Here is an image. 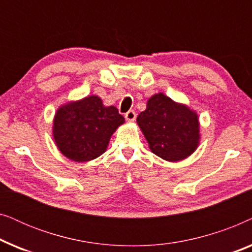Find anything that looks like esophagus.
I'll list each match as a JSON object with an SVG mask.
<instances>
[{
	"label": "esophagus",
	"mask_w": 252,
	"mask_h": 252,
	"mask_svg": "<svg viewBox=\"0 0 252 252\" xmlns=\"http://www.w3.org/2000/svg\"><path fill=\"white\" fill-rule=\"evenodd\" d=\"M135 117H136V115L133 110H129V111H127L125 113V119L127 120V122H134V120H135Z\"/></svg>",
	"instance_id": "1"
}]
</instances>
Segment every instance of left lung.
Returning a JSON list of instances; mask_svg holds the SVG:
<instances>
[{
    "label": "left lung",
    "instance_id": "1",
    "mask_svg": "<svg viewBox=\"0 0 252 252\" xmlns=\"http://www.w3.org/2000/svg\"><path fill=\"white\" fill-rule=\"evenodd\" d=\"M136 122L151 151L165 160H181L197 148V115L161 93L148 101L147 110L137 116Z\"/></svg>",
    "mask_w": 252,
    "mask_h": 252
}]
</instances>
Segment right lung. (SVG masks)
Returning <instances> with one entry per match:
<instances>
[{
	"label": "right lung",
	"instance_id": "1",
	"mask_svg": "<svg viewBox=\"0 0 252 252\" xmlns=\"http://www.w3.org/2000/svg\"><path fill=\"white\" fill-rule=\"evenodd\" d=\"M125 122L118 109L104 106L98 96L61 106L54 137L61 153L74 161H88L104 153L117 127Z\"/></svg>",
	"mask_w": 252,
	"mask_h": 252
}]
</instances>
